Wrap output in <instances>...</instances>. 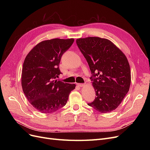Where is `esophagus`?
<instances>
[{
    "label": "esophagus",
    "mask_w": 150,
    "mask_h": 150,
    "mask_svg": "<svg viewBox=\"0 0 150 150\" xmlns=\"http://www.w3.org/2000/svg\"><path fill=\"white\" fill-rule=\"evenodd\" d=\"M77 85H78L79 87H83V86H85L84 84H81V83H78Z\"/></svg>",
    "instance_id": "1"
}]
</instances>
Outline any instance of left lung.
<instances>
[{"instance_id": "1", "label": "left lung", "mask_w": 150, "mask_h": 150, "mask_svg": "<svg viewBox=\"0 0 150 150\" xmlns=\"http://www.w3.org/2000/svg\"><path fill=\"white\" fill-rule=\"evenodd\" d=\"M76 44L89 64L96 95L88 104L99 112L115 110L130 87L131 71L126 56L107 39L79 38Z\"/></svg>"}]
</instances>
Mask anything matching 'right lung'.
<instances>
[{"instance_id":"add662e5","label":"right lung","mask_w":150,"mask_h":150,"mask_svg":"<svg viewBox=\"0 0 150 150\" xmlns=\"http://www.w3.org/2000/svg\"><path fill=\"white\" fill-rule=\"evenodd\" d=\"M74 39H52L38 44L25 57L21 84L29 102L42 113H52L66 105L75 84L56 80L61 59Z\"/></svg>"}]
</instances>
